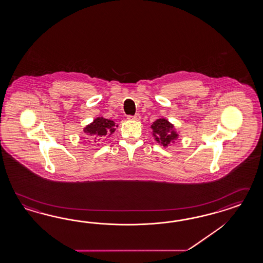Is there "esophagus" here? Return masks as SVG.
<instances>
[{
	"label": "esophagus",
	"instance_id": "1",
	"mask_svg": "<svg viewBox=\"0 0 263 263\" xmlns=\"http://www.w3.org/2000/svg\"><path fill=\"white\" fill-rule=\"evenodd\" d=\"M127 119L132 120V121H140L141 120V115L140 114H136L134 116H128Z\"/></svg>",
	"mask_w": 263,
	"mask_h": 263
}]
</instances>
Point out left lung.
Here are the masks:
<instances>
[{"instance_id":"obj_1","label":"left lung","mask_w":263,"mask_h":263,"mask_svg":"<svg viewBox=\"0 0 263 263\" xmlns=\"http://www.w3.org/2000/svg\"><path fill=\"white\" fill-rule=\"evenodd\" d=\"M153 130L155 140L160 142L163 146H167L178 138V134L174 130L173 124H171L165 119H159L151 125Z\"/></svg>"}]
</instances>
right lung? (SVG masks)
<instances>
[{
  "instance_id": "1",
  "label": "right lung",
  "mask_w": 263,
  "mask_h": 263,
  "mask_svg": "<svg viewBox=\"0 0 263 263\" xmlns=\"http://www.w3.org/2000/svg\"><path fill=\"white\" fill-rule=\"evenodd\" d=\"M115 131V122L104 118H97L92 123L88 124L84 132L93 136L95 142L100 141L104 137H108Z\"/></svg>"
}]
</instances>
